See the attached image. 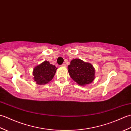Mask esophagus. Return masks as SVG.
<instances>
[{
  "label": "esophagus",
  "instance_id": "34e87169",
  "mask_svg": "<svg viewBox=\"0 0 131 131\" xmlns=\"http://www.w3.org/2000/svg\"><path fill=\"white\" fill-rule=\"evenodd\" d=\"M61 66H62V67H66V65L65 63H63V64H62V65H61Z\"/></svg>",
  "mask_w": 131,
  "mask_h": 131
}]
</instances>
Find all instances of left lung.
<instances>
[{
	"mask_svg": "<svg viewBox=\"0 0 131 131\" xmlns=\"http://www.w3.org/2000/svg\"><path fill=\"white\" fill-rule=\"evenodd\" d=\"M68 69L71 78L80 85L90 84L94 79L95 71L92 65L78 58L71 61Z\"/></svg>",
	"mask_w": 131,
	"mask_h": 131,
	"instance_id": "obj_1",
	"label": "left lung"
}]
</instances>
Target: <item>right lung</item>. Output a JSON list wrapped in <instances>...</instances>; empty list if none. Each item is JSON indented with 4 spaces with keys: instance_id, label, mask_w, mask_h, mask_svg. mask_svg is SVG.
<instances>
[{
    "instance_id": "add662e5",
    "label": "right lung",
    "mask_w": 131,
    "mask_h": 131,
    "mask_svg": "<svg viewBox=\"0 0 131 131\" xmlns=\"http://www.w3.org/2000/svg\"><path fill=\"white\" fill-rule=\"evenodd\" d=\"M57 69L48 61H44L34 69V79L37 84H46L54 77Z\"/></svg>"
}]
</instances>
